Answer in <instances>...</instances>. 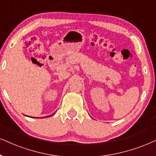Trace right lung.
Listing matches in <instances>:
<instances>
[{
  "label": "right lung",
  "mask_w": 156,
  "mask_h": 156,
  "mask_svg": "<svg viewBox=\"0 0 156 156\" xmlns=\"http://www.w3.org/2000/svg\"><path fill=\"white\" fill-rule=\"evenodd\" d=\"M52 115H51V116H52ZM50 117V116H47V117Z\"/></svg>",
  "instance_id": "right-lung-1"
}]
</instances>
